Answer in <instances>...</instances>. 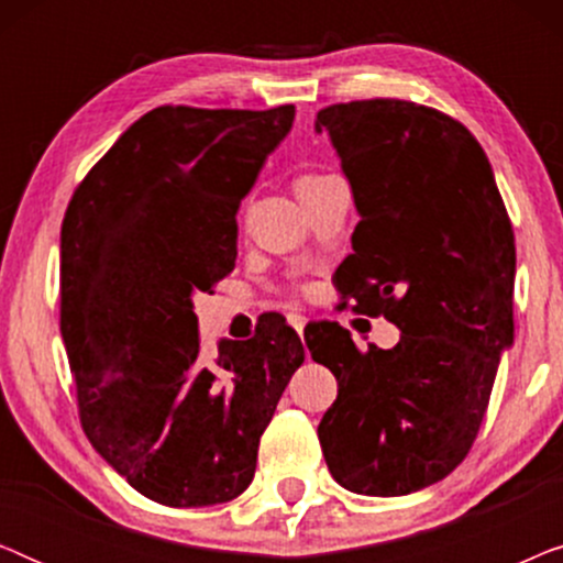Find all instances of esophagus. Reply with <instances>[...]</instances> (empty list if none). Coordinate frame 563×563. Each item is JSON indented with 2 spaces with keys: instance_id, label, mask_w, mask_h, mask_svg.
Listing matches in <instances>:
<instances>
[{
  "instance_id": "1",
  "label": "esophagus",
  "mask_w": 563,
  "mask_h": 563,
  "mask_svg": "<svg viewBox=\"0 0 563 563\" xmlns=\"http://www.w3.org/2000/svg\"><path fill=\"white\" fill-rule=\"evenodd\" d=\"M287 320H289V325L295 328L299 335H302V330H305V325H307V318H305V314H297V312H291V314H287Z\"/></svg>"
}]
</instances>
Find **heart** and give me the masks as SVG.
Masks as SVG:
<instances>
[{
  "instance_id": "b5f03b06",
  "label": "heart",
  "mask_w": 563,
  "mask_h": 563,
  "mask_svg": "<svg viewBox=\"0 0 563 563\" xmlns=\"http://www.w3.org/2000/svg\"><path fill=\"white\" fill-rule=\"evenodd\" d=\"M318 179H322V176L305 174V176H299V179H297V187H302V184H312V181H318Z\"/></svg>"
}]
</instances>
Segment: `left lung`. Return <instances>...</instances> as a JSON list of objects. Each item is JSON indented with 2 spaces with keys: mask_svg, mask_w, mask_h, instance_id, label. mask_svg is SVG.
I'll return each mask as SVG.
<instances>
[{
  "mask_svg": "<svg viewBox=\"0 0 563 563\" xmlns=\"http://www.w3.org/2000/svg\"><path fill=\"white\" fill-rule=\"evenodd\" d=\"M330 135L361 214L338 266L343 307L402 330L358 351L338 322L305 343L338 379L322 456L341 487L399 497L449 476L487 412L512 345L515 235L487 153L451 114L407 99L330 104Z\"/></svg>",
  "mask_w": 563,
  "mask_h": 563,
  "instance_id": "1",
  "label": "left lung"
}]
</instances>
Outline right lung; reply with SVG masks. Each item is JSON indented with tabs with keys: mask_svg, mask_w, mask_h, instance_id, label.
<instances>
[{
	"mask_svg": "<svg viewBox=\"0 0 563 563\" xmlns=\"http://www.w3.org/2000/svg\"><path fill=\"white\" fill-rule=\"evenodd\" d=\"M295 122V104H164L91 166L60 225V335L99 456L168 507L228 503L305 349L276 318L199 356L191 297L235 268L238 207Z\"/></svg>",
	"mask_w": 563,
	"mask_h": 563,
	"instance_id": "1",
	"label": "right lung"
}]
</instances>
